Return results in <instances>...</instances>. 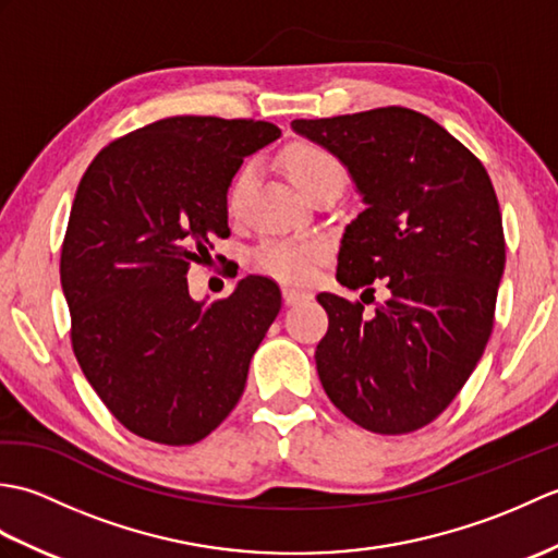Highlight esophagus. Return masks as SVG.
<instances>
[{"instance_id": "esophagus-1", "label": "esophagus", "mask_w": 558, "mask_h": 558, "mask_svg": "<svg viewBox=\"0 0 558 558\" xmlns=\"http://www.w3.org/2000/svg\"><path fill=\"white\" fill-rule=\"evenodd\" d=\"M310 298H312L310 292H302V290H294V288H282V300H286L288 306L306 302Z\"/></svg>"}]
</instances>
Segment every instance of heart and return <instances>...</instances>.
<instances>
[{"instance_id":"b5f03b06","label":"heart","mask_w":558,"mask_h":558,"mask_svg":"<svg viewBox=\"0 0 558 558\" xmlns=\"http://www.w3.org/2000/svg\"><path fill=\"white\" fill-rule=\"evenodd\" d=\"M286 170L290 182L298 186V192L306 196L316 184L326 180L342 182V165L333 153H328L322 146L314 144H298L286 153ZM256 170L248 162L234 174V180L228 189V208L236 213L244 204V196L254 184ZM328 254V246L322 240L312 242H290V240H268L254 252V264L258 270L268 272V276L278 278L282 282H306L310 280L316 266L322 264Z\"/></svg>"}]
</instances>
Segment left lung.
<instances>
[{"mask_svg": "<svg viewBox=\"0 0 558 558\" xmlns=\"http://www.w3.org/2000/svg\"><path fill=\"white\" fill-rule=\"evenodd\" d=\"M292 132L333 153L362 196L340 240L338 282L388 288L372 316L360 302L318 294L328 314L318 378L364 429H420L465 386L492 336L506 244L489 174L441 124L408 108L294 120Z\"/></svg>", "mask_w": 558, "mask_h": 558, "instance_id": "left-lung-1", "label": "left lung"}]
</instances>
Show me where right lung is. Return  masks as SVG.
I'll use <instances>...</instances> for the list:
<instances>
[{"instance_id":"add662e5","label":"right lung","mask_w":558,"mask_h":558,"mask_svg":"<svg viewBox=\"0 0 558 558\" xmlns=\"http://www.w3.org/2000/svg\"><path fill=\"white\" fill-rule=\"evenodd\" d=\"M280 129L168 117L112 141L88 165L62 246L71 345L129 432L165 446L206 438L244 393L248 362L280 312L272 280L196 302L186 270L228 236V189Z\"/></svg>"}]
</instances>
